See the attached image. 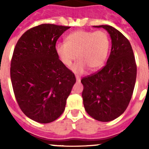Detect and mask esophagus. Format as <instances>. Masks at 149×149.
<instances>
[{
	"label": "esophagus",
	"mask_w": 149,
	"mask_h": 149,
	"mask_svg": "<svg viewBox=\"0 0 149 149\" xmlns=\"http://www.w3.org/2000/svg\"><path fill=\"white\" fill-rule=\"evenodd\" d=\"M75 77H76V80H77V81H81V77H79L78 75H76Z\"/></svg>",
	"instance_id": "1"
}]
</instances>
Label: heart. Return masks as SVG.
Returning <instances> with one entry per match:
<instances>
[{"label": "heart", "instance_id": "heart-1", "mask_svg": "<svg viewBox=\"0 0 149 149\" xmlns=\"http://www.w3.org/2000/svg\"><path fill=\"white\" fill-rule=\"evenodd\" d=\"M109 49L110 39L104 30H76L67 36L65 42H58L55 46L56 55L65 66H70L77 56L79 60L72 69L77 73L84 72L86 67L91 71L101 68Z\"/></svg>", "mask_w": 149, "mask_h": 149}]
</instances>
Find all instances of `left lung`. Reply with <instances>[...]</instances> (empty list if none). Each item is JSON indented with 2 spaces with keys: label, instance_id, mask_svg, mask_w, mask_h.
<instances>
[{
  "label": "left lung",
  "instance_id": "left-lung-1",
  "mask_svg": "<svg viewBox=\"0 0 149 149\" xmlns=\"http://www.w3.org/2000/svg\"><path fill=\"white\" fill-rule=\"evenodd\" d=\"M103 27L112 40L110 56L98 72L81 79L84 108L100 122H110L125 111L132 97L136 78V64L128 39L109 25Z\"/></svg>",
  "mask_w": 149,
  "mask_h": 149
}]
</instances>
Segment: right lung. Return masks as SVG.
Segmentation results:
<instances>
[{
    "label": "right lung",
    "mask_w": 149,
    "mask_h": 149,
    "mask_svg": "<svg viewBox=\"0 0 149 149\" xmlns=\"http://www.w3.org/2000/svg\"><path fill=\"white\" fill-rule=\"evenodd\" d=\"M68 28L52 24L36 26L21 36L13 51L10 77L15 99L24 113L39 123L61 116L76 82L55 51L56 41Z\"/></svg>",
    "instance_id": "right-lung-1"
}]
</instances>
